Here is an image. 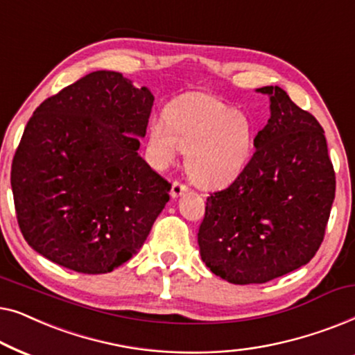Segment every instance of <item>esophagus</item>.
Segmentation results:
<instances>
[{"instance_id": "34e87169", "label": "esophagus", "mask_w": 355, "mask_h": 355, "mask_svg": "<svg viewBox=\"0 0 355 355\" xmlns=\"http://www.w3.org/2000/svg\"><path fill=\"white\" fill-rule=\"evenodd\" d=\"M184 192H187L186 184H182V182H179V181H174L173 186H171V197L173 198H178V197H181Z\"/></svg>"}]
</instances>
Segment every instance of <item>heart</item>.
I'll use <instances>...</instances> for the list:
<instances>
[{
    "mask_svg": "<svg viewBox=\"0 0 355 355\" xmlns=\"http://www.w3.org/2000/svg\"><path fill=\"white\" fill-rule=\"evenodd\" d=\"M255 145V128L249 116L225 101L203 94L174 100L164 119L148 125L150 157L166 168L186 150V169L200 186L231 182L249 163Z\"/></svg>",
    "mask_w": 355,
    "mask_h": 355,
    "instance_id": "1",
    "label": "heart"
}]
</instances>
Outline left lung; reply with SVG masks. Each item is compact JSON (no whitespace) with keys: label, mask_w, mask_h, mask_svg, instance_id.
I'll use <instances>...</instances> for the list:
<instances>
[{"label":"left lung","mask_w":355,"mask_h":355,"mask_svg":"<svg viewBox=\"0 0 355 355\" xmlns=\"http://www.w3.org/2000/svg\"><path fill=\"white\" fill-rule=\"evenodd\" d=\"M268 124L230 187L210 193L198 230L202 260L232 284H261L309 263L322 245L336 191L322 125L281 87Z\"/></svg>","instance_id":"obj_1"}]
</instances>
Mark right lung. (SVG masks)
Returning <instances> with one entry per match:
<instances>
[{
	"label": "right lung",
	"mask_w": 355,
	"mask_h": 355,
	"mask_svg": "<svg viewBox=\"0 0 355 355\" xmlns=\"http://www.w3.org/2000/svg\"><path fill=\"white\" fill-rule=\"evenodd\" d=\"M153 100L119 72L95 71L35 110L11 166L17 223L33 250L87 275L137 254L171 189L137 153Z\"/></svg>",
	"instance_id": "right-lung-1"
}]
</instances>
